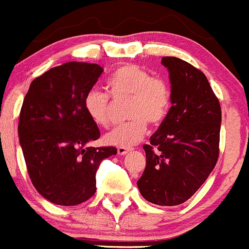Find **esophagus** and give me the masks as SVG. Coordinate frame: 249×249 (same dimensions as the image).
<instances>
[{
	"label": "esophagus",
	"instance_id": "esophagus-1",
	"mask_svg": "<svg viewBox=\"0 0 249 249\" xmlns=\"http://www.w3.org/2000/svg\"><path fill=\"white\" fill-rule=\"evenodd\" d=\"M132 148H126V146H118L117 149V153L118 155H126L128 151H131Z\"/></svg>",
	"mask_w": 249,
	"mask_h": 249
}]
</instances>
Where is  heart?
<instances>
[{
  "label": "heart",
  "instance_id": "obj_1",
  "mask_svg": "<svg viewBox=\"0 0 249 249\" xmlns=\"http://www.w3.org/2000/svg\"><path fill=\"white\" fill-rule=\"evenodd\" d=\"M107 90L115 100L129 98L126 113L127 117H131L105 134L104 139L110 145L132 146L138 143L146 131V122L150 124L161 122L171 104V91L166 82L153 77L137 65L117 68L107 80ZM108 94L94 88L84 98L85 112L99 127H107L110 123Z\"/></svg>",
  "mask_w": 249,
  "mask_h": 249
}]
</instances>
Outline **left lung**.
I'll return each mask as SVG.
<instances>
[{"instance_id": "8db88e82", "label": "left lung", "mask_w": 249, "mask_h": 249, "mask_svg": "<svg viewBox=\"0 0 249 249\" xmlns=\"http://www.w3.org/2000/svg\"><path fill=\"white\" fill-rule=\"evenodd\" d=\"M161 63L169 71L172 106L143 145L146 166L137 186L148 202L172 207L188 200L216 165L221 107L202 71L177 57Z\"/></svg>"}]
</instances>
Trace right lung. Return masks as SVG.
<instances>
[{
    "instance_id": "obj_1",
    "label": "right lung",
    "mask_w": 249,
    "mask_h": 249,
    "mask_svg": "<svg viewBox=\"0 0 249 249\" xmlns=\"http://www.w3.org/2000/svg\"><path fill=\"white\" fill-rule=\"evenodd\" d=\"M104 72L95 63L67 62L32 82L18 134L33 186L57 205L80 204L96 191V171L115 146H89L100 137L84 98Z\"/></svg>"
}]
</instances>
